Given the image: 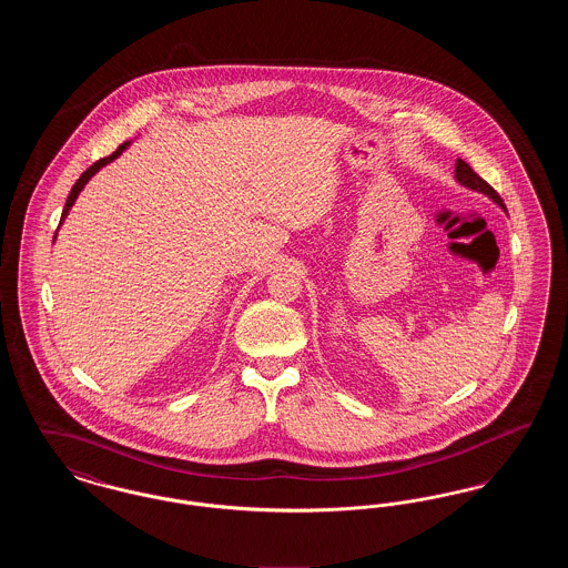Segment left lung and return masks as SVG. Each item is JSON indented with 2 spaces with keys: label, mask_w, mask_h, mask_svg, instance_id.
I'll list each match as a JSON object with an SVG mask.
<instances>
[{
  "label": "left lung",
  "mask_w": 568,
  "mask_h": 568,
  "mask_svg": "<svg viewBox=\"0 0 568 568\" xmlns=\"http://www.w3.org/2000/svg\"><path fill=\"white\" fill-rule=\"evenodd\" d=\"M456 181H458L459 185H464V187H468V190L479 191V193H486L487 197L491 200V202H496L505 213H507V206H505V202H503V197L494 191V187H489L486 181L468 165V163L464 162V160H458L456 162Z\"/></svg>",
  "instance_id": "8db88e82"
}]
</instances>
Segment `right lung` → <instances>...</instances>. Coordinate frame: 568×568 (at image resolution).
Instances as JSON below:
<instances>
[{"label": "right lung", "instance_id": "add662e5", "mask_svg": "<svg viewBox=\"0 0 568 568\" xmlns=\"http://www.w3.org/2000/svg\"><path fill=\"white\" fill-rule=\"evenodd\" d=\"M130 144H132V142H123V144H121V146H119V149H116V151H114L112 155H109V158H102L100 162L93 163L91 168H87V170L82 172L81 179H79V181L74 183V187H72V191H70V195H68V200H65V206H63V213H61V221H59V227H61L63 219H65V216H68V213H70V209L74 206V202H77L79 193H81V191L84 190V185L89 183V179H91V176H93L95 172H100V170H102V168H104L106 163L114 162V160H116V158H119V155H121V153H123V151H125V149H128ZM59 227H57V230H59ZM54 239H57V232H54Z\"/></svg>", "mask_w": 568, "mask_h": 568}]
</instances>
